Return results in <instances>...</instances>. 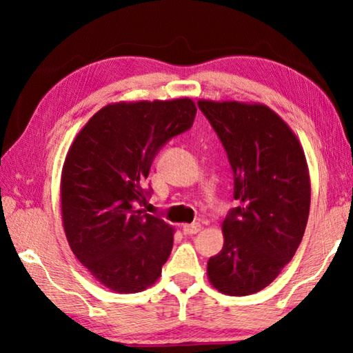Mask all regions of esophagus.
Listing matches in <instances>:
<instances>
[{
	"label": "esophagus",
	"mask_w": 353,
	"mask_h": 353,
	"mask_svg": "<svg viewBox=\"0 0 353 353\" xmlns=\"http://www.w3.org/2000/svg\"><path fill=\"white\" fill-rule=\"evenodd\" d=\"M199 230H201V224H198V223L183 224L182 225V232H183L185 235H194V234H198Z\"/></svg>",
	"instance_id": "34e87169"
}]
</instances>
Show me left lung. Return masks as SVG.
Masks as SVG:
<instances>
[{"instance_id":"obj_1","label":"left lung","mask_w":353,"mask_h":353,"mask_svg":"<svg viewBox=\"0 0 353 353\" xmlns=\"http://www.w3.org/2000/svg\"><path fill=\"white\" fill-rule=\"evenodd\" d=\"M223 143L234 199L223 223L224 246L207 274L229 296L259 292L294 256L310 212V176L302 146L277 113L263 104L199 101Z\"/></svg>"}]
</instances>
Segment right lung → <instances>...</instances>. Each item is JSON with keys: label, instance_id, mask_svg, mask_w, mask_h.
Here are the masks:
<instances>
[{"label": "right lung", "instance_id": "obj_1", "mask_svg": "<svg viewBox=\"0 0 353 353\" xmlns=\"http://www.w3.org/2000/svg\"><path fill=\"white\" fill-rule=\"evenodd\" d=\"M191 99L105 105L71 145L62 170V219L71 250L115 292H140L162 274L174 229L135 205L155 155L193 126Z\"/></svg>", "mask_w": 353, "mask_h": 353}]
</instances>
